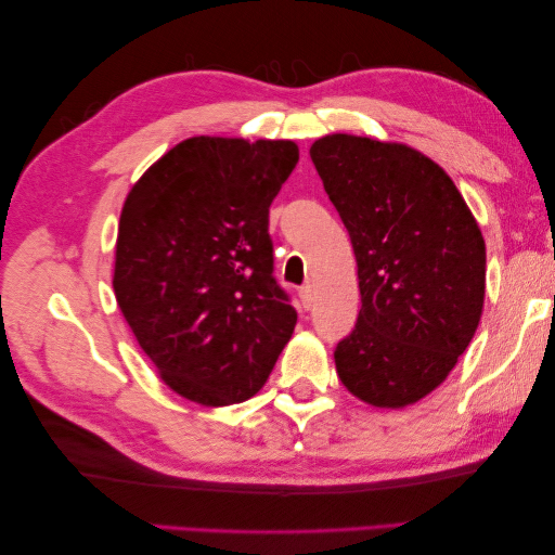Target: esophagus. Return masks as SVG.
<instances>
[{
  "label": "esophagus",
  "instance_id": "esophagus-1",
  "mask_svg": "<svg viewBox=\"0 0 555 555\" xmlns=\"http://www.w3.org/2000/svg\"><path fill=\"white\" fill-rule=\"evenodd\" d=\"M300 302H302L305 310H312L314 308V288L310 284L300 288Z\"/></svg>",
  "mask_w": 555,
  "mask_h": 555
}]
</instances>
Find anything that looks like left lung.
<instances>
[{
  "mask_svg": "<svg viewBox=\"0 0 555 555\" xmlns=\"http://www.w3.org/2000/svg\"><path fill=\"white\" fill-rule=\"evenodd\" d=\"M358 259L360 314L334 352L362 403L429 396L473 340L487 288L479 223L439 164L403 143L332 133L310 147Z\"/></svg>",
  "mask_w": 555,
  "mask_h": 555,
  "instance_id": "obj_1",
  "label": "left lung"
}]
</instances>
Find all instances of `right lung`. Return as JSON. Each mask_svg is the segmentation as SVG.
<instances>
[{
  "label": "right lung",
  "mask_w": 555,
  "mask_h": 555,
  "mask_svg": "<svg viewBox=\"0 0 555 555\" xmlns=\"http://www.w3.org/2000/svg\"><path fill=\"white\" fill-rule=\"evenodd\" d=\"M298 159L293 140L195 135L126 195L114 296L159 379L193 403L253 398L293 336L269 205Z\"/></svg>",
  "instance_id": "obj_1"
}]
</instances>
